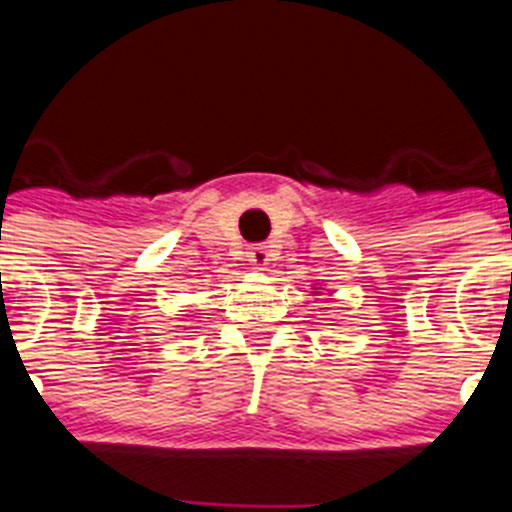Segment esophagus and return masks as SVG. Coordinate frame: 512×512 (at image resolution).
<instances>
[{
	"label": "esophagus",
	"instance_id": "esophagus-1",
	"mask_svg": "<svg viewBox=\"0 0 512 512\" xmlns=\"http://www.w3.org/2000/svg\"><path fill=\"white\" fill-rule=\"evenodd\" d=\"M248 261H251L256 269H264V266L269 264V251H266V246H251V248H248Z\"/></svg>",
	"mask_w": 512,
	"mask_h": 512
}]
</instances>
